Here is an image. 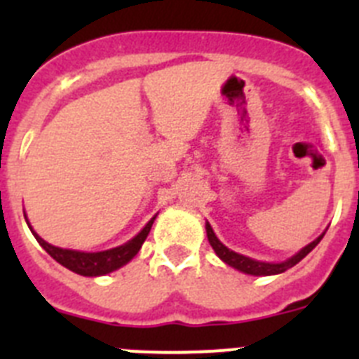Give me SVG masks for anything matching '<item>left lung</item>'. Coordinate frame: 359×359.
Here are the masks:
<instances>
[{
	"instance_id": "left-lung-1",
	"label": "left lung",
	"mask_w": 359,
	"mask_h": 359,
	"mask_svg": "<svg viewBox=\"0 0 359 359\" xmlns=\"http://www.w3.org/2000/svg\"><path fill=\"white\" fill-rule=\"evenodd\" d=\"M205 228H207V237H208V243H210V246L214 248V252L217 253V257L221 259L223 262H226L228 266H231V268L239 269V271H243V273L246 275H255V277H268V275H278V273H284L286 269L293 268L294 264H298V262L302 261L304 257L307 255V253L311 252V250L315 248L316 244L322 241V237L325 236V231H323L322 236L316 237L313 243H309L307 246H304L302 250L298 253H294L291 259H287V261L284 262H261V261H255V259H250V257L246 255H241V253H236L231 252L230 248H226L221 241L215 237L214 230H212L210 224H205Z\"/></svg>"
}]
</instances>
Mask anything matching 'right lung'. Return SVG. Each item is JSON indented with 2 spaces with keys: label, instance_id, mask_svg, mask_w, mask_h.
<instances>
[{
  "label": "right lung",
  "instance_id": "1",
  "mask_svg": "<svg viewBox=\"0 0 359 359\" xmlns=\"http://www.w3.org/2000/svg\"><path fill=\"white\" fill-rule=\"evenodd\" d=\"M25 219H27V215H25ZM154 219H156V215H154V217H152L147 224H145L144 230H142L138 236H135L131 241H128L126 244H122V246L106 250V252H95V253L57 248V246H53V244H48L44 239H41L36 231L32 230L30 223H28V221L27 223H28V226H30L34 237L37 239V243H39L41 246H43L46 252H48V255L53 257V259H55L59 264H62L65 268L72 269L73 273L82 275V277H100V275L111 273V271H115V269L122 268L123 264H128L133 257L140 252L142 244H144V241L147 239L152 223H154Z\"/></svg>",
  "mask_w": 359,
  "mask_h": 359
}]
</instances>
